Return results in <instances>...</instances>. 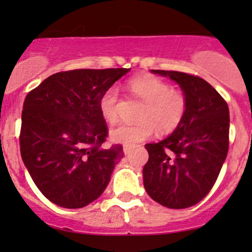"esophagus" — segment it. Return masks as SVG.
I'll use <instances>...</instances> for the list:
<instances>
[{
	"label": "esophagus",
	"mask_w": 252,
	"mask_h": 252,
	"mask_svg": "<svg viewBox=\"0 0 252 252\" xmlns=\"http://www.w3.org/2000/svg\"><path fill=\"white\" fill-rule=\"evenodd\" d=\"M130 152H131V147H129V146H123V153H124V154L128 155Z\"/></svg>",
	"instance_id": "obj_1"
}]
</instances>
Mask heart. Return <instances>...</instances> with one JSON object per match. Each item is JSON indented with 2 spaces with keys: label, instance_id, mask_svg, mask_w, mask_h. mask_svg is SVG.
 Wrapping results in <instances>:
<instances>
[{
  "label": "heart",
  "instance_id": "obj_1",
  "mask_svg": "<svg viewBox=\"0 0 252 252\" xmlns=\"http://www.w3.org/2000/svg\"><path fill=\"white\" fill-rule=\"evenodd\" d=\"M128 89L134 96L144 102L140 109L137 124H121L110 131L114 142L124 146L148 140L155 132L168 134L180 124L186 111V99L181 92L173 90L164 80L154 76H140L129 80ZM118 90L115 86L106 90L99 100V110L108 123L118 120Z\"/></svg>",
  "mask_w": 252,
  "mask_h": 252
}]
</instances>
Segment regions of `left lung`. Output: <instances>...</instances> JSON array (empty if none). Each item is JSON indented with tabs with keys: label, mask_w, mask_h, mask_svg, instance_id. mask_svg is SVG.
Returning a JSON list of instances; mask_svg holds the SVG:
<instances>
[{
	"label": "left lung",
	"mask_w": 252,
	"mask_h": 252,
	"mask_svg": "<svg viewBox=\"0 0 252 252\" xmlns=\"http://www.w3.org/2000/svg\"><path fill=\"white\" fill-rule=\"evenodd\" d=\"M150 72L180 86L186 111L172 134L158 143L146 144L149 158L143 167L144 189L162 206L186 209L207 195L226 158L228 106L200 77L178 71Z\"/></svg>",
	"instance_id": "8db88e82"
}]
</instances>
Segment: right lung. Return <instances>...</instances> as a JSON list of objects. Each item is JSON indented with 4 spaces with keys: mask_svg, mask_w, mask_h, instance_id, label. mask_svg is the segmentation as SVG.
I'll list each match as a JSON object with an SVG mask.
<instances>
[{
    "mask_svg": "<svg viewBox=\"0 0 252 252\" xmlns=\"http://www.w3.org/2000/svg\"><path fill=\"white\" fill-rule=\"evenodd\" d=\"M130 68L73 70L45 79L26 97L20 149L34 184L48 200L80 209L99 198L124 156L108 136L100 97Z\"/></svg>",
    "mask_w": 252,
    "mask_h": 252,
    "instance_id": "add662e5",
    "label": "right lung"
}]
</instances>
